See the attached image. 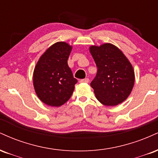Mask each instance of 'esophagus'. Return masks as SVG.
Returning a JSON list of instances; mask_svg holds the SVG:
<instances>
[{
	"label": "esophagus",
	"instance_id": "esophagus-1",
	"mask_svg": "<svg viewBox=\"0 0 158 158\" xmlns=\"http://www.w3.org/2000/svg\"><path fill=\"white\" fill-rule=\"evenodd\" d=\"M89 78H85V79H82L80 81V83H89Z\"/></svg>",
	"mask_w": 158,
	"mask_h": 158
}]
</instances>
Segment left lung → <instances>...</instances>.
<instances>
[{
  "label": "left lung",
  "mask_w": 158,
  "mask_h": 158,
  "mask_svg": "<svg viewBox=\"0 0 158 158\" xmlns=\"http://www.w3.org/2000/svg\"><path fill=\"white\" fill-rule=\"evenodd\" d=\"M98 72L91 83L95 97L102 104L114 106L129 97L135 83V72L129 59L116 46L109 43L91 46Z\"/></svg>",
  "instance_id": "8db88e82"
}]
</instances>
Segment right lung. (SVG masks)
<instances>
[{
    "label": "right lung",
    "mask_w": 158,
    "mask_h": 158,
    "mask_svg": "<svg viewBox=\"0 0 158 158\" xmlns=\"http://www.w3.org/2000/svg\"><path fill=\"white\" fill-rule=\"evenodd\" d=\"M72 46L57 42L40 57L34 72L33 86L39 99L53 107L64 105L71 98L77 81L74 78L67 60Z\"/></svg>",
    "instance_id": "add662e5"
}]
</instances>
